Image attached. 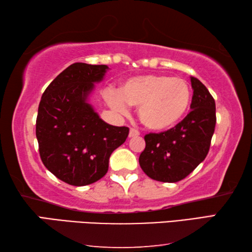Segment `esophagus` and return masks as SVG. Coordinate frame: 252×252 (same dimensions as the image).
I'll return each mask as SVG.
<instances>
[{
  "label": "esophagus",
  "mask_w": 252,
  "mask_h": 252,
  "mask_svg": "<svg viewBox=\"0 0 252 252\" xmlns=\"http://www.w3.org/2000/svg\"><path fill=\"white\" fill-rule=\"evenodd\" d=\"M139 135H140V132L134 130V129H131L130 132H129V138L130 139L131 138H136V136H139Z\"/></svg>",
  "instance_id": "34e87169"
}]
</instances>
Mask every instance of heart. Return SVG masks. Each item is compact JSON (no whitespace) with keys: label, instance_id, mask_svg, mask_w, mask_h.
Instances as JSON below:
<instances>
[{"label":"heart","instance_id":"b5f03b06","mask_svg":"<svg viewBox=\"0 0 252 252\" xmlns=\"http://www.w3.org/2000/svg\"><path fill=\"white\" fill-rule=\"evenodd\" d=\"M106 101L122 114L127 105L139 106L140 122L152 131H167L189 112L192 92L186 80L165 74L135 75L123 81L119 93L106 92Z\"/></svg>","mask_w":252,"mask_h":252}]
</instances>
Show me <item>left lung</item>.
<instances>
[{
    "mask_svg": "<svg viewBox=\"0 0 252 252\" xmlns=\"http://www.w3.org/2000/svg\"><path fill=\"white\" fill-rule=\"evenodd\" d=\"M193 90L191 111L172 129L144 136L140 167L153 180L177 182L206 159L216 126V103L201 81L190 76Z\"/></svg>",
    "mask_w": 252,
    "mask_h": 252,
    "instance_id": "left-lung-1",
    "label": "left lung"
}]
</instances>
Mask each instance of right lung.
Wrapping results in <instances>:
<instances>
[{"mask_svg":"<svg viewBox=\"0 0 252 252\" xmlns=\"http://www.w3.org/2000/svg\"><path fill=\"white\" fill-rule=\"evenodd\" d=\"M108 65L73 63L46 88L36 118L41 160L60 180L87 186L108 172L112 152L125 143L129 127L102 120L90 103Z\"/></svg>","mask_w":252,"mask_h":252,"instance_id":"add662e5","label":"right lung"}]
</instances>
